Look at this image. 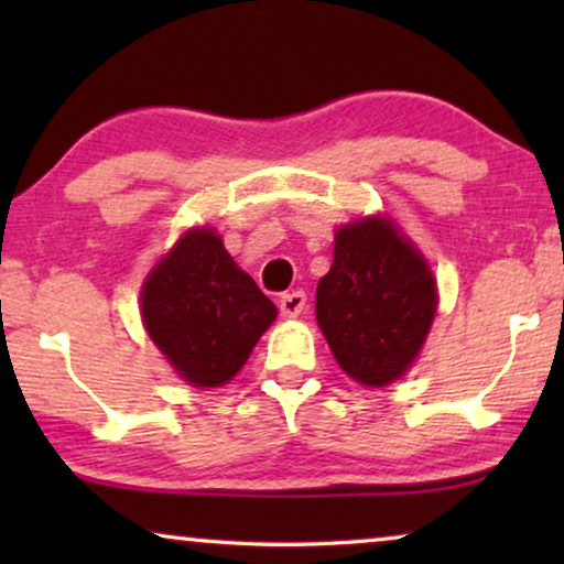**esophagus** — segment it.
<instances>
[{
	"mask_svg": "<svg viewBox=\"0 0 564 564\" xmlns=\"http://www.w3.org/2000/svg\"><path fill=\"white\" fill-rule=\"evenodd\" d=\"M305 307H307V297L303 290H292V292H288V295H282V300H280V311H282V315H288V318H297Z\"/></svg>",
	"mask_w": 564,
	"mask_h": 564,
	"instance_id": "obj_1",
	"label": "esophagus"
}]
</instances>
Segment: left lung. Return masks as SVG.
Segmentation results:
<instances>
[{
	"mask_svg": "<svg viewBox=\"0 0 564 564\" xmlns=\"http://www.w3.org/2000/svg\"><path fill=\"white\" fill-rule=\"evenodd\" d=\"M436 305L426 259L390 218L369 215L336 230L315 318L351 380L384 388L403 377L426 341Z\"/></svg>",
	"mask_w": 564,
	"mask_h": 564,
	"instance_id": "8db88e82",
	"label": "left lung"
}]
</instances>
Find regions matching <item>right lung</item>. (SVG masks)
<instances>
[{
  "mask_svg": "<svg viewBox=\"0 0 564 564\" xmlns=\"http://www.w3.org/2000/svg\"><path fill=\"white\" fill-rule=\"evenodd\" d=\"M151 341L182 380L220 388L246 365L276 307L213 228H192L153 267L141 290Z\"/></svg>",
  "mask_w": 564,
  "mask_h": 564,
  "instance_id": "add662e5",
  "label": "right lung"
}]
</instances>
